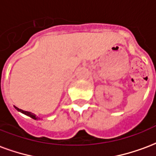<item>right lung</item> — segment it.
Here are the masks:
<instances>
[{
  "label": "right lung",
  "instance_id": "obj_1",
  "mask_svg": "<svg viewBox=\"0 0 156 156\" xmlns=\"http://www.w3.org/2000/svg\"><path fill=\"white\" fill-rule=\"evenodd\" d=\"M15 107V108L17 110V111L21 112V113H22V114H24V115H27V116H29V117L32 118L33 119H38V117H37L36 116V115H34V114H32V113H31V112H28V111H24V110H22V109H21V108H18L17 107H16V106H14Z\"/></svg>",
  "mask_w": 156,
  "mask_h": 156
}]
</instances>
